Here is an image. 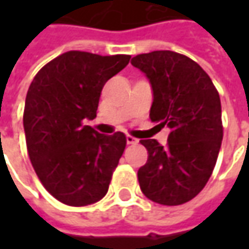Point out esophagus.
<instances>
[{"label":"esophagus","instance_id":"34e87169","mask_svg":"<svg viewBox=\"0 0 249 249\" xmlns=\"http://www.w3.org/2000/svg\"><path fill=\"white\" fill-rule=\"evenodd\" d=\"M126 142L130 144V145H133V144H137V142H139V140L134 139V137H131V136H126Z\"/></svg>","mask_w":249,"mask_h":249}]
</instances>
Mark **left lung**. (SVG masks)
Instances as JSON below:
<instances>
[{"instance_id": "left-lung-1", "label": "left lung", "mask_w": 249, "mask_h": 249, "mask_svg": "<svg viewBox=\"0 0 249 249\" xmlns=\"http://www.w3.org/2000/svg\"><path fill=\"white\" fill-rule=\"evenodd\" d=\"M131 65L151 84V120L170 127L166 147L141 140L148 160L137 173L140 188L157 204L181 205L205 187L216 165L223 139L219 92L205 71L181 53H140Z\"/></svg>"}]
</instances>
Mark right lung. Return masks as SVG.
Masks as SVG:
<instances>
[{"label":"right lung","mask_w":249,"mask_h":249,"mask_svg":"<svg viewBox=\"0 0 249 249\" xmlns=\"http://www.w3.org/2000/svg\"><path fill=\"white\" fill-rule=\"evenodd\" d=\"M130 55L69 51L36 74L24 102L29 158L45 190L62 204L86 206L108 193L126 136L86 126L97 116L104 84L124 69Z\"/></svg>","instance_id":"1"}]
</instances>
